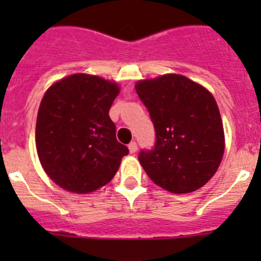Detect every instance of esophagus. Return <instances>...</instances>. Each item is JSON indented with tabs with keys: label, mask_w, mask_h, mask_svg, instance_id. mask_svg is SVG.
<instances>
[{
	"label": "esophagus",
	"mask_w": 261,
	"mask_h": 261,
	"mask_svg": "<svg viewBox=\"0 0 261 261\" xmlns=\"http://www.w3.org/2000/svg\"><path fill=\"white\" fill-rule=\"evenodd\" d=\"M128 147H129V151H130L132 154H135L136 151H137V144H136L135 141L130 142V144L128 145Z\"/></svg>",
	"instance_id": "1"
}]
</instances>
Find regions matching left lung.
<instances>
[{
    "instance_id": "1",
    "label": "left lung",
    "mask_w": 261,
    "mask_h": 261,
    "mask_svg": "<svg viewBox=\"0 0 261 261\" xmlns=\"http://www.w3.org/2000/svg\"><path fill=\"white\" fill-rule=\"evenodd\" d=\"M155 130L153 149L138 161L156 186L171 193L199 190L222 161L225 137L213 95L184 75L166 74L136 85Z\"/></svg>"
}]
</instances>
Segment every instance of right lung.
Returning <instances> with one entry per match:
<instances>
[{
	"mask_svg": "<svg viewBox=\"0 0 261 261\" xmlns=\"http://www.w3.org/2000/svg\"><path fill=\"white\" fill-rule=\"evenodd\" d=\"M119 91L96 75L73 74L41 99L36 150L48 176L64 190L89 193L106 186L129 153L108 115Z\"/></svg>",
	"mask_w": 261,
	"mask_h": 261,
	"instance_id": "add662e5",
	"label": "right lung"
}]
</instances>
